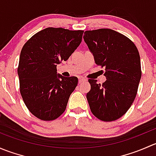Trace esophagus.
Returning <instances> with one entry per match:
<instances>
[{
  "label": "esophagus",
  "mask_w": 156,
  "mask_h": 156,
  "mask_svg": "<svg viewBox=\"0 0 156 156\" xmlns=\"http://www.w3.org/2000/svg\"><path fill=\"white\" fill-rule=\"evenodd\" d=\"M87 79L84 78H83V77H79V78H78V82H79V84H80V83L83 82V81H85Z\"/></svg>",
  "instance_id": "obj_1"
}]
</instances>
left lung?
I'll return each mask as SVG.
<instances>
[{
    "label": "left lung",
    "instance_id": "left-lung-1",
    "mask_svg": "<svg viewBox=\"0 0 156 156\" xmlns=\"http://www.w3.org/2000/svg\"><path fill=\"white\" fill-rule=\"evenodd\" d=\"M84 40L95 63L106 70L103 84L88 80L90 108L100 120L115 121L126 113L136 97L141 78L139 52L130 39L112 29L86 31Z\"/></svg>",
    "mask_w": 156,
    "mask_h": 156
}]
</instances>
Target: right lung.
Segmentation results:
<instances>
[{"instance_id": "1", "label": "right lung", "mask_w": 156, "mask_h": 156, "mask_svg": "<svg viewBox=\"0 0 156 156\" xmlns=\"http://www.w3.org/2000/svg\"><path fill=\"white\" fill-rule=\"evenodd\" d=\"M84 31L47 28L36 33L21 50L18 66L20 93L29 110L38 119L60 116L78 84V78L57 74L56 66L66 61L80 45Z\"/></svg>"}]
</instances>
